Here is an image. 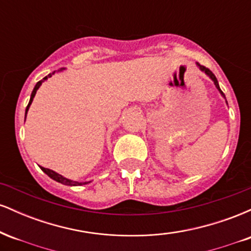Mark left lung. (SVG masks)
<instances>
[{
  "label": "left lung",
  "instance_id": "8db88e82",
  "mask_svg": "<svg viewBox=\"0 0 251 251\" xmlns=\"http://www.w3.org/2000/svg\"><path fill=\"white\" fill-rule=\"evenodd\" d=\"M196 65H197V67L198 68H200V71H201V72H203V73H205L206 74V75H208L209 77H210V79H211L212 80V81H214V85L216 86V88H217L218 89V92H220V94H221V96L222 97H223L224 98V99H226V96H224V93H223V92H222L221 91V88H220V85H218V81H217V79H216V76H215V74L214 73H212V72L211 71H210V70H208V68H205V67H204V66H201L200 65V63H196ZM226 105H227V101H226Z\"/></svg>",
  "mask_w": 251,
  "mask_h": 251
}]
</instances>
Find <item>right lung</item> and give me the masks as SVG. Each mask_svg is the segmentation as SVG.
<instances>
[{
    "label": "right lung",
    "mask_w": 251,
    "mask_h": 251,
    "mask_svg": "<svg viewBox=\"0 0 251 251\" xmlns=\"http://www.w3.org/2000/svg\"><path fill=\"white\" fill-rule=\"evenodd\" d=\"M65 70H66V68H60L59 71H54L53 73L48 74L47 76H45V77H43L42 80H40V81L36 83V85H35V87H34V89H33V92H31V96H30L29 103H28L27 108H25V117H27L28 109H29L30 105H31V102H33V99H34V97H35V94H36L37 89L40 88V86L42 85V82H45L46 80L48 79V77H50L51 75H54V73H56V72H62V71H65ZM40 168H41L42 171L45 172V174L47 175L48 177H50L51 179H54V180H55V181H59V183H61V184H65V185H70V186H77V185H82V184H87V183H89V181H76V180H72V179H70V178H66V177H63L62 175H60V174H57V172L53 171V170H50V169H46V168H42V166H40Z\"/></svg>",
    "instance_id": "obj_1"
}]
</instances>
